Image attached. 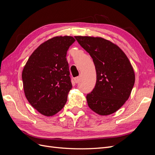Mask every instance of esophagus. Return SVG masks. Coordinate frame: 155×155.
Returning <instances> with one entry per match:
<instances>
[{
	"label": "esophagus",
	"mask_w": 155,
	"mask_h": 155,
	"mask_svg": "<svg viewBox=\"0 0 155 155\" xmlns=\"http://www.w3.org/2000/svg\"><path fill=\"white\" fill-rule=\"evenodd\" d=\"M79 80H80V77H76V78H74V81H75V83H78L79 81Z\"/></svg>",
	"instance_id": "34e87169"
}]
</instances>
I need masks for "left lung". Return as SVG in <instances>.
I'll return each mask as SVG.
<instances>
[{"instance_id":"1","label":"left lung","mask_w":155,"mask_h":155,"mask_svg":"<svg viewBox=\"0 0 155 155\" xmlns=\"http://www.w3.org/2000/svg\"><path fill=\"white\" fill-rule=\"evenodd\" d=\"M75 38L90 54L96 68V85L87 95L88 107L101 116L114 113L129 99L135 82L128 58L118 45L102 37Z\"/></svg>"}]
</instances>
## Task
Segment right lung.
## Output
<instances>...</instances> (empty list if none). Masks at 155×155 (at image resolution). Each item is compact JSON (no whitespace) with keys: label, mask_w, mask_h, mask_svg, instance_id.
Segmentation results:
<instances>
[{"label":"right lung","mask_w":155,"mask_h":155,"mask_svg":"<svg viewBox=\"0 0 155 155\" xmlns=\"http://www.w3.org/2000/svg\"><path fill=\"white\" fill-rule=\"evenodd\" d=\"M76 41L72 36L52 37L40 45L22 72L25 94L30 105L45 116L64 107L72 83L67 52Z\"/></svg>","instance_id":"1"}]
</instances>
